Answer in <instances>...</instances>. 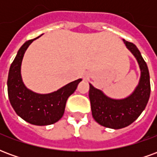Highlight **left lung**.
<instances>
[{
    "label": "left lung",
    "mask_w": 157,
    "mask_h": 157,
    "mask_svg": "<svg viewBox=\"0 0 157 157\" xmlns=\"http://www.w3.org/2000/svg\"><path fill=\"white\" fill-rule=\"evenodd\" d=\"M123 41L137 59L141 72L140 82L134 92L126 98L113 99L91 84L89 90L93 118L99 124L114 129L127 127L135 121L145 109L151 94L150 75L146 63L134 44L124 39Z\"/></svg>",
    "instance_id": "obj_1"
}]
</instances>
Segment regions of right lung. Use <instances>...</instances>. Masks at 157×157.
I'll use <instances>...</instances> for the list:
<instances>
[{"label":"right lung","instance_id":"add662e5","mask_svg":"<svg viewBox=\"0 0 157 157\" xmlns=\"http://www.w3.org/2000/svg\"><path fill=\"white\" fill-rule=\"evenodd\" d=\"M36 39L26 42L17 52L9 70L7 91L11 105L17 114L29 124L43 126L55 124L62 118L67 99L82 79L48 94H39L27 88L21 76V65L26 49Z\"/></svg>","mask_w":157,"mask_h":157}]
</instances>
